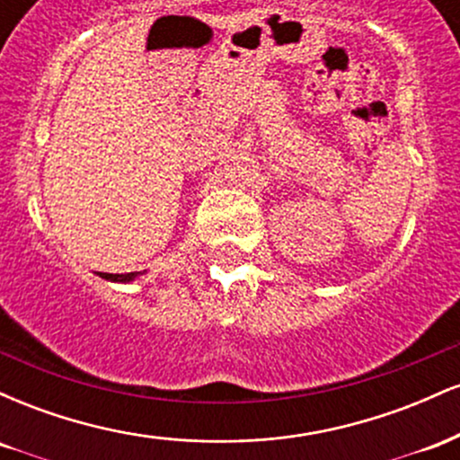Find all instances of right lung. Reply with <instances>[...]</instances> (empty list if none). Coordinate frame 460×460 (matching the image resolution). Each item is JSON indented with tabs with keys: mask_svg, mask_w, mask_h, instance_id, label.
<instances>
[{
	"mask_svg": "<svg viewBox=\"0 0 460 460\" xmlns=\"http://www.w3.org/2000/svg\"><path fill=\"white\" fill-rule=\"evenodd\" d=\"M99 277L105 279V281H116V283H129L138 277V272H129V274H108V272H99Z\"/></svg>",
	"mask_w": 460,
	"mask_h": 460,
	"instance_id": "obj_1",
	"label": "right lung"
}]
</instances>
